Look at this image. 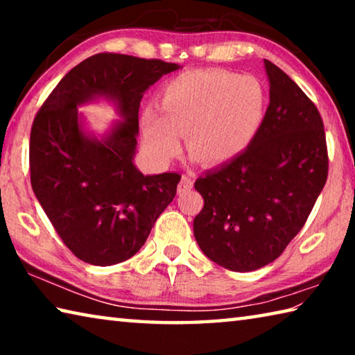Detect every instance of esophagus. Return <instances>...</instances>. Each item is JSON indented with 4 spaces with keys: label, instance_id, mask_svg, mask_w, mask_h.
Here are the masks:
<instances>
[{
    "label": "esophagus",
    "instance_id": "obj_1",
    "mask_svg": "<svg viewBox=\"0 0 355 355\" xmlns=\"http://www.w3.org/2000/svg\"><path fill=\"white\" fill-rule=\"evenodd\" d=\"M192 186H194V180L189 175H183L178 183V194H186V192H189L192 189Z\"/></svg>",
    "mask_w": 355,
    "mask_h": 355
}]
</instances>
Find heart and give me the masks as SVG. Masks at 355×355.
Returning a JSON list of instances; mask_svg holds the SVG:
<instances>
[{"label": "heart", "mask_w": 355, "mask_h": 355, "mask_svg": "<svg viewBox=\"0 0 355 355\" xmlns=\"http://www.w3.org/2000/svg\"><path fill=\"white\" fill-rule=\"evenodd\" d=\"M268 105L264 84L254 75L228 70H192L172 78L159 92V107L148 106L141 130L150 152L169 161L188 148L205 166L241 155L260 131Z\"/></svg>", "instance_id": "b5f03b06"}]
</instances>
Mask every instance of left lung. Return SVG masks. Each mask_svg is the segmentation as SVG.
Returning a JSON list of instances; mask_svg holds the SVG:
<instances>
[{"instance_id":"obj_1","label":"left lung","mask_w":355,"mask_h":355,"mask_svg":"<svg viewBox=\"0 0 355 355\" xmlns=\"http://www.w3.org/2000/svg\"><path fill=\"white\" fill-rule=\"evenodd\" d=\"M269 106L244 152L196 180L203 197L194 236L225 269L249 272L272 263L304 227L329 172L320 111L296 83L264 59Z\"/></svg>"}]
</instances>
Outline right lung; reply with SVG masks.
Masks as SVG:
<instances>
[{"label": "right lung", "instance_id": "add662e5", "mask_svg": "<svg viewBox=\"0 0 355 355\" xmlns=\"http://www.w3.org/2000/svg\"><path fill=\"white\" fill-rule=\"evenodd\" d=\"M178 65L98 53L65 75L40 106L29 137L31 186L71 254L95 266L139 250L177 194L182 175H144L133 164L142 94ZM95 96L118 103L124 122L105 140L80 131L76 106Z\"/></svg>", "mask_w": 355, "mask_h": 355}]
</instances>
